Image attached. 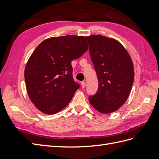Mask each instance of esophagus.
<instances>
[{
  "label": "esophagus",
  "mask_w": 159,
  "mask_h": 159,
  "mask_svg": "<svg viewBox=\"0 0 159 159\" xmlns=\"http://www.w3.org/2000/svg\"><path fill=\"white\" fill-rule=\"evenodd\" d=\"M81 87L85 88V81H81Z\"/></svg>",
  "instance_id": "obj_1"
}]
</instances>
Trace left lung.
I'll list each match as a JSON object with an SVG mask.
<instances>
[{
  "label": "left lung",
  "instance_id": "1",
  "mask_svg": "<svg viewBox=\"0 0 159 159\" xmlns=\"http://www.w3.org/2000/svg\"><path fill=\"white\" fill-rule=\"evenodd\" d=\"M85 38L98 80V91L89 101L99 112L112 113L125 103L131 91L134 80L131 58L113 38L102 35Z\"/></svg>",
  "mask_w": 159,
  "mask_h": 159
}]
</instances>
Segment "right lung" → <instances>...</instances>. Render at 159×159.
<instances>
[{
    "label": "right lung",
    "mask_w": 159,
    "mask_h": 159,
    "mask_svg": "<svg viewBox=\"0 0 159 159\" xmlns=\"http://www.w3.org/2000/svg\"><path fill=\"white\" fill-rule=\"evenodd\" d=\"M84 36L52 37L41 42L28 60L25 79L28 96L40 111L55 114L70 103L80 88L71 62L88 50Z\"/></svg>",
    "instance_id": "obj_1"
}]
</instances>
